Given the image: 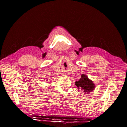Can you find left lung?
<instances>
[{
    "label": "left lung",
    "mask_w": 127,
    "mask_h": 127,
    "mask_svg": "<svg viewBox=\"0 0 127 127\" xmlns=\"http://www.w3.org/2000/svg\"><path fill=\"white\" fill-rule=\"evenodd\" d=\"M75 85L77 87L78 90L83 91L85 93H90L95 87L93 82L86 75L83 74L81 75V77L78 81H76Z\"/></svg>",
    "instance_id": "8db88e82"
}]
</instances>
